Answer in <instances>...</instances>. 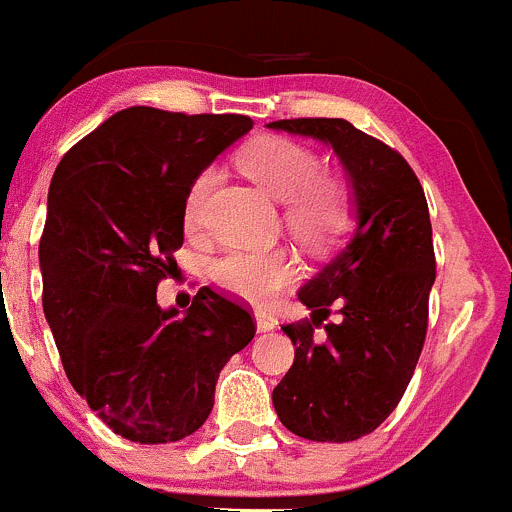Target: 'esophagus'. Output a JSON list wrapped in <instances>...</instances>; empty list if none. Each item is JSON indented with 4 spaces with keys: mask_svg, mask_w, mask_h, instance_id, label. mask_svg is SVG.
<instances>
[{
    "mask_svg": "<svg viewBox=\"0 0 512 512\" xmlns=\"http://www.w3.org/2000/svg\"><path fill=\"white\" fill-rule=\"evenodd\" d=\"M255 322H257V329H260V332H272V329H275V319L267 317L265 312H257Z\"/></svg>",
    "mask_w": 512,
    "mask_h": 512,
    "instance_id": "34e87169",
    "label": "esophagus"
}]
</instances>
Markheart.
<instances>
[{
  "instance_id": "b5f03b06",
  "label": "heart",
  "mask_w": 512,
  "mask_h": 512,
  "mask_svg": "<svg viewBox=\"0 0 512 512\" xmlns=\"http://www.w3.org/2000/svg\"><path fill=\"white\" fill-rule=\"evenodd\" d=\"M240 168L267 195L287 203L289 230L312 247H324L344 232L352 215L349 185L337 175L319 173V156L312 148L282 136L252 141L240 153ZM215 183V170L195 175L183 203V223L195 230L203 218V203ZM210 277L223 292L242 302L265 304L292 277V262L282 250H230L210 267Z\"/></svg>"
}]
</instances>
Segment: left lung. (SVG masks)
<instances>
[{
  "label": "left lung",
  "instance_id": "8db88e82",
  "mask_svg": "<svg viewBox=\"0 0 512 512\" xmlns=\"http://www.w3.org/2000/svg\"><path fill=\"white\" fill-rule=\"evenodd\" d=\"M267 126L332 146L354 203L352 232L297 292L312 322L282 327L294 344V364L272 391V404L289 431L307 441H356L396 409L426 339L436 280L426 195L394 148L344 118ZM332 306L340 319L317 335L313 329Z\"/></svg>",
  "mask_w": 512,
  "mask_h": 512
}]
</instances>
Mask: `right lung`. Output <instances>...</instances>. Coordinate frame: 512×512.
I'll return each mask as SVG.
<instances>
[{
    "label": "right lung",
    "instance_id": "obj_1",
    "mask_svg": "<svg viewBox=\"0 0 512 512\" xmlns=\"http://www.w3.org/2000/svg\"><path fill=\"white\" fill-rule=\"evenodd\" d=\"M250 128L235 113L131 106L56 165L39 242L46 322L76 394L128 441L198 431L223 366L255 337L250 312L215 289L183 314L156 297L183 245L190 183Z\"/></svg>",
    "mask_w": 512,
    "mask_h": 512
}]
</instances>
